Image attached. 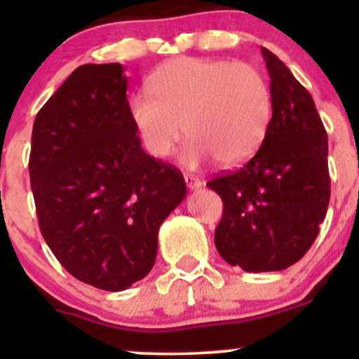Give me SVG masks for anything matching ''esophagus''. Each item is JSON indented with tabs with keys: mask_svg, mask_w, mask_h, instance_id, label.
Instances as JSON below:
<instances>
[{
	"mask_svg": "<svg viewBox=\"0 0 359 359\" xmlns=\"http://www.w3.org/2000/svg\"><path fill=\"white\" fill-rule=\"evenodd\" d=\"M184 180H185V184H187V187L191 189V191H194V189H199L201 185H203V182H201V180L197 179V177H194L191 174H185L184 175Z\"/></svg>",
	"mask_w": 359,
	"mask_h": 359,
	"instance_id": "obj_1",
	"label": "esophagus"
}]
</instances>
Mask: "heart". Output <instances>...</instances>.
Here are the masks:
<instances>
[{"label": "heart", "instance_id": "b5f03b06", "mask_svg": "<svg viewBox=\"0 0 359 359\" xmlns=\"http://www.w3.org/2000/svg\"><path fill=\"white\" fill-rule=\"evenodd\" d=\"M148 89L151 94L131 97L130 116L155 158L170 156L189 133L180 156L185 168L214 158L238 167L257 154L269 131L270 86L253 65L180 57L160 65Z\"/></svg>", "mask_w": 359, "mask_h": 359}]
</instances>
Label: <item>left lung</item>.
I'll use <instances>...</instances> for the list:
<instances>
[{
	"mask_svg": "<svg viewBox=\"0 0 359 359\" xmlns=\"http://www.w3.org/2000/svg\"><path fill=\"white\" fill-rule=\"evenodd\" d=\"M271 119L246 165L209 180L224 204L214 233L219 255L245 271H280L297 263L319 234L331 179L327 133L309 90L269 48Z\"/></svg>",
	"mask_w": 359,
	"mask_h": 359,
	"instance_id": "8db88e82",
	"label": "left lung"
}]
</instances>
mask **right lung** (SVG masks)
<instances>
[{
    "label": "right lung",
    "mask_w": 359,
    "mask_h": 359,
    "mask_svg": "<svg viewBox=\"0 0 359 359\" xmlns=\"http://www.w3.org/2000/svg\"><path fill=\"white\" fill-rule=\"evenodd\" d=\"M126 86L116 62L77 67L36 114L28 165L48 248L108 292L147 277L160 226L187 194L182 174L142 148Z\"/></svg>",
    "instance_id": "right-lung-1"
}]
</instances>
